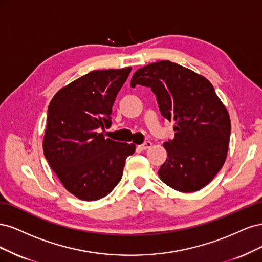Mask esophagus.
<instances>
[{"label": "esophagus", "instance_id": "34e87169", "mask_svg": "<svg viewBox=\"0 0 262 262\" xmlns=\"http://www.w3.org/2000/svg\"><path fill=\"white\" fill-rule=\"evenodd\" d=\"M152 145H153L152 142H150V141H146L145 143L141 144V145H138V149H140V150H145V149L149 148Z\"/></svg>", "mask_w": 262, "mask_h": 262}]
</instances>
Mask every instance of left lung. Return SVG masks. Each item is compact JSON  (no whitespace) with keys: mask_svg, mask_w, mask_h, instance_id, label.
Here are the masks:
<instances>
[{"mask_svg":"<svg viewBox=\"0 0 262 262\" xmlns=\"http://www.w3.org/2000/svg\"><path fill=\"white\" fill-rule=\"evenodd\" d=\"M137 85L150 87L163 117L176 123L175 138L163 144L168 158L158 176L180 192L202 189L223 167L231 136V119L213 85L167 60L139 69L131 80Z\"/></svg>","mask_w":262,"mask_h":262,"instance_id":"1","label":"left lung"}]
</instances>
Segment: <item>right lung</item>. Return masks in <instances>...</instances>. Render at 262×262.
Wrapping results in <instances>:
<instances>
[{"label":"right lung","instance_id":"right-lung-1","mask_svg":"<svg viewBox=\"0 0 262 262\" xmlns=\"http://www.w3.org/2000/svg\"><path fill=\"white\" fill-rule=\"evenodd\" d=\"M131 67L96 70L62 87L48 107L42 147L50 167L70 193L101 199L121 180L136 145L106 139L118 92Z\"/></svg>","mask_w":262,"mask_h":262}]
</instances>
